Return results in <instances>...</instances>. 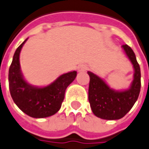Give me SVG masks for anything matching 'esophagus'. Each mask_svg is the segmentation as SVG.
I'll return each mask as SVG.
<instances>
[{
    "instance_id": "34e87169",
    "label": "esophagus",
    "mask_w": 149,
    "mask_h": 149,
    "mask_svg": "<svg viewBox=\"0 0 149 149\" xmlns=\"http://www.w3.org/2000/svg\"><path fill=\"white\" fill-rule=\"evenodd\" d=\"M87 70H88V65H87L82 64V65H79L78 66V71L79 72H84L86 71Z\"/></svg>"
}]
</instances>
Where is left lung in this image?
<instances>
[{
    "label": "left lung",
    "mask_w": 149,
    "mask_h": 149,
    "mask_svg": "<svg viewBox=\"0 0 149 149\" xmlns=\"http://www.w3.org/2000/svg\"><path fill=\"white\" fill-rule=\"evenodd\" d=\"M122 47L134 69V80L129 89L114 90L98 75L88 71L90 79L89 85L90 107L95 116L103 119L115 120L123 118L132 109L140 93V67L134 52L128 45H123Z\"/></svg>",
    "instance_id": "left-lung-1"
}]
</instances>
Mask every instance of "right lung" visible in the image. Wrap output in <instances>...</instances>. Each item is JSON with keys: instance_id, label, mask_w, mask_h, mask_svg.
Here are the masks:
<instances>
[{"instance_id": "add662e5", "label": "right lung", "mask_w": 149, "mask_h": 149, "mask_svg": "<svg viewBox=\"0 0 149 149\" xmlns=\"http://www.w3.org/2000/svg\"><path fill=\"white\" fill-rule=\"evenodd\" d=\"M15 52L9 69V89L15 104L21 111L32 118L49 117L60 110L67 87L74 80L77 72L71 71L58 77L45 87L28 84L20 71V53L23 45Z\"/></svg>"}]
</instances>
